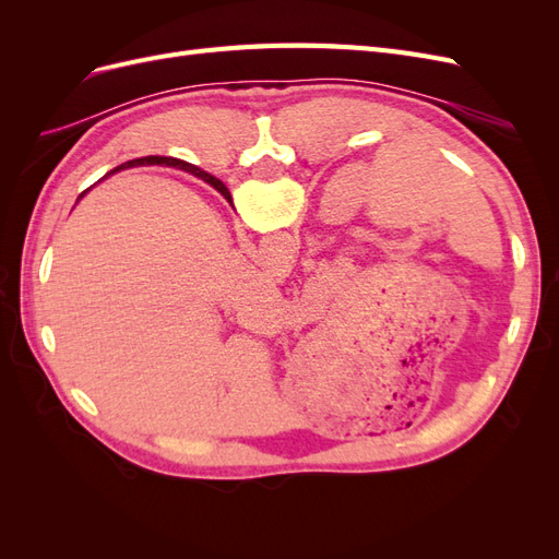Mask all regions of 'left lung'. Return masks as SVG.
I'll list each match as a JSON object with an SVG mask.
<instances>
[{
  "instance_id": "obj_1",
  "label": "left lung",
  "mask_w": 559,
  "mask_h": 559,
  "mask_svg": "<svg viewBox=\"0 0 559 559\" xmlns=\"http://www.w3.org/2000/svg\"><path fill=\"white\" fill-rule=\"evenodd\" d=\"M216 189H218V186H216Z\"/></svg>"
}]
</instances>
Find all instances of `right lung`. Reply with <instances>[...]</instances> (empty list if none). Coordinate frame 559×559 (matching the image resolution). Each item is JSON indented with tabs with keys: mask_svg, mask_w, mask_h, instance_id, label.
Returning <instances> with one entry per match:
<instances>
[{
	"mask_svg": "<svg viewBox=\"0 0 559 559\" xmlns=\"http://www.w3.org/2000/svg\"><path fill=\"white\" fill-rule=\"evenodd\" d=\"M134 165H173V167H181V170H191L195 177H200L202 181H207V183H212V186L218 185L219 189L216 191H222V193H226V186L218 181L216 177H212V175H207V173H202V170H198V167H193V165H189V163H183V160H177V158H167V156H148V158H138V160H130V163H126V165H121V167H116V170H123V167H134ZM114 170V173H116ZM86 193V191H83ZM81 193V195H83Z\"/></svg>",
	"mask_w": 559,
	"mask_h": 559,
	"instance_id": "obj_1",
	"label": "right lung"
}]
</instances>
